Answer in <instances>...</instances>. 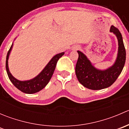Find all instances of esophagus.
<instances>
[{"label":"esophagus","instance_id":"obj_1","mask_svg":"<svg viewBox=\"0 0 129 129\" xmlns=\"http://www.w3.org/2000/svg\"><path fill=\"white\" fill-rule=\"evenodd\" d=\"M79 49V47L77 46H75L73 47V50H78Z\"/></svg>","mask_w":129,"mask_h":129}]
</instances>
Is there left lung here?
<instances>
[{"mask_svg": "<svg viewBox=\"0 0 129 129\" xmlns=\"http://www.w3.org/2000/svg\"><path fill=\"white\" fill-rule=\"evenodd\" d=\"M110 32L117 38L118 53L114 64L105 70L95 68L89 58L82 52L78 50L79 58L75 66V74L79 82L85 87L91 90H101L112 85L124 67L126 52L122 36L118 28L112 25Z\"/></svg>", "mask_w": 129, "mask_h": 129, "instance_id": "left-lung-1", "label": "left lung"}]
</instances>
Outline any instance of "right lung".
Returning <instances> with one entry per match:
<instances>
[{
    "label": "right lung",
    "instance_id": "add662e5",
    "mask_svg": "<svg viewBox=\"0 0 129 129\" xmlns=\"http://www.w3.org/2000/svg\"><path fill=\"white\" fill-rule=\"evenodd\" d=\"M12 47L13 44H12L10 49L7 52V57H6V71H7L9 79L17 89L20 90L21 92H24V93L32 94V93L39 92L42 89H44L49 82L53 74H54V71H55L57 61L64 54V52L60 53V54L54 55L52 58V59L49 61V63L46 65V66L44 67V69L36 77L30 79V80L21 81V80L15 79L9 71L8 60Z\"/></svg>",
    "mask_w": 129,
    "mask_h": 129
}]
</instances>
